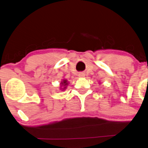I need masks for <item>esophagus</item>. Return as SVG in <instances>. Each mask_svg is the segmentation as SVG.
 <instances>
[{
    "mask_svg": "<svg viewBox=\"0 0 148 148\" xmlns=\"http://www.w3.org/2000/svg\"><path fill=\"white\" fill-rule=\"evenodd\" d=\"M79 77H85V74H84V73H80V74H79Z\"/></svg>",
    "mask_w": 148,
    "mask_h": 148,
    "instance_id": "obj_1",
    "label": "esophagus"
}]
</instances>
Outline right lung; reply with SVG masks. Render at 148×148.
Listing matches in <instances>:
<instances>
[{
    "instance_id": "right-lung-1",
    "label": "right lung",
    "mask_w": 148,
    "mask_h": 148,
    "mask_svg": "<svg viewBox=\"0 0 148 148\" xmlns=\"http://www.w3.org/2000/svg\"><path fill=\"white\" fill-rule=\"evenodd\" d=\"M69 84V82H68L66 79H62V82H60V89L61 90H63L64 91V90L66 88V86H68Z\"/></svg>"
}]
</instances>
